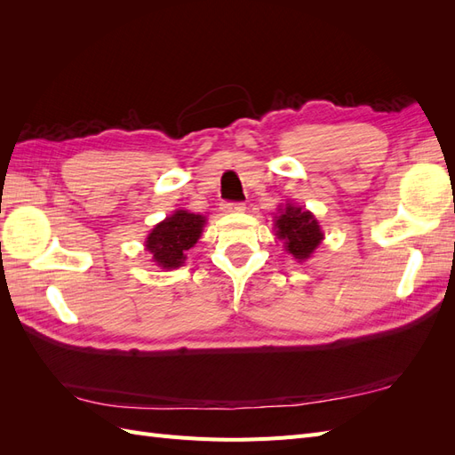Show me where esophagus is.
Instances as JSON below:
<instances>
[{
	"label": "esophagus",
	"mask_w": 455,
	"mask_h": 455,
	"mask_svg": "<svg viewBox=\"0 0 455 455\" xmlns=\"http://www.w3.org/2000/svg\"><path fill=\"white\" fill-rule=\"evenodd\" d=\"M246 209L244 203H224L222 211L224 212H243Z\"/></svg>",
	"instance_id": "34e87169"
}]
</instances>
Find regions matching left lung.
Returning <instances> with one entry per match:
<instances>
[{"label":"left lung","instance_id":"left-lung-1","mask_svg":"<svg viewBox=\"0 0 455 455\" xmlns=\"http://www.w3.org/2000/svg\"><path fill=\"white\" fill-rule=\"evenodd\" d=\"M281 214L275 216V229L277 237L284 243L288 254H292L298 261H306L316 246L324 239L316 218L301 206L286 203Z\"/></svg>","mask_w":455,"mask_h":455}]
</instances>
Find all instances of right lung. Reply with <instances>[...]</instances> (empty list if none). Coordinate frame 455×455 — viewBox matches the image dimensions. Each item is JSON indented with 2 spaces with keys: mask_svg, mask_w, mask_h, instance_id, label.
Wrapping results in <instances>:
<instances>
[{
  "mask_svg": "<svg viewBox=\"0 0 455 455\" xmlns=\"http://www.w3.org/2000/svg\"><path fill=\"white\" fill-rule=\"evenodd\" d=\"M206 224L204 216L176 211L159 222L146 239V251L161 269H176L184 264L186 251L194 246Z\"/></svg>",
  "mask_w": 455,
  "mask_h": 455,
  "instance_id": "right-lung-1",
  "label": "right lung"
}]
</instances>
